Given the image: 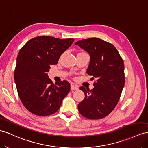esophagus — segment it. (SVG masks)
Masks as SVG:
<instances>
[{
  "label": "esophagus",
  "mask_w": 148,
  "mask_h": 148,
  "mask_svg": "<svg viewBox=\"0 0 148 148\" xmlns=\"http://www.w3.org/2000/svg\"><path fill=\"white\" fill-rule=\"evenodd\" d=\"M71 90H78V87L76 85H74L73 84L71 85Z\"/></svg>",
  "instance_id": "esophagus-1"
}]
</instances>
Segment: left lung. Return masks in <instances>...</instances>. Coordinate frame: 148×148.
Returning <instances> with one entry per match:
<instances>
[{"label": "left lung", "mask_w": 148, "mask_h": 148, "mask_svg": "<svg viewBox=\"0 0 148 148\" xmlns=\"http://www.w3.org/2000/svg\"><path fill=\"white\" fill-rule=\"evenodd\" d=\"M87 51L90 62L86 73L96 79L92 90L80 86L85 99L78 105L82 116L100 119L108 116L120 99L125 83L124 61L112 44L98 38L75 42Z\"/></svg>", "instance_id": "8db88e82"}]
</instances>
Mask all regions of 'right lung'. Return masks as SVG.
Masks as SVG:
<instances>
[{"label":"right lung","instance_id":"obj_1","mask_svg":"<svg viewBox=\"0 0 148 148\" xmlns=\"http://www.w3.org/2000/svg\"><path fill=\"white\" fill-rule=\"evenodd\" d=\"M73 41V38L40 36L31 39L21 48L14 80L21 102L32 114L39 116L55 114L69 93V82L63 80L54 84L47 73Z\"/></svg>","mask_w":148,"mask_h":148}]
</instances>
